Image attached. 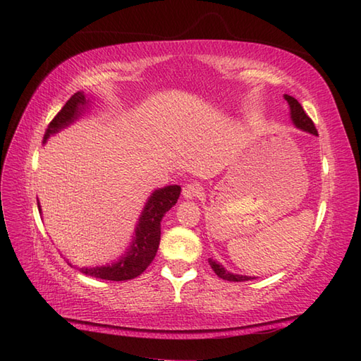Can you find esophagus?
<instances>
[{
  "mask_svg": "<svg viewBox=\"0 0 361 361\" xmlns=\"http://www.w3.org/2000/svg\"><path fill=\"white\" fill-rule=\"evenodd\" d=\"M181 194L183 197L188 198V200H192V198H197L203 194V188L200 185H197V183H189V185H185V188H183Z\"/></svg>",
  "mask_w": 361,
  "mask_h": 361,
  "instance_id": "34e87169",
  "label": "esophagus"
}]
</instances>
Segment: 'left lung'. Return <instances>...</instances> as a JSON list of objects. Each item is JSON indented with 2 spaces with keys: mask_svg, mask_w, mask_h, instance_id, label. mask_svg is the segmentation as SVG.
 <instances>
[{
  "mask_svg": "<svg viewBox=\"0 0 361 361\" xmlns=\"http://www.w3.org/2000/svg\"><path fill=\"white\" fill-rule=\"evenodd\" d=\"M286 97V101L288 102L290 105V114H291V121H293V124L298 127L304 130V132H309L312 135H317L318 136V132L315 128V124H313V121L307 116V113L304 111V109L301 106V104H299L295 97H291L288 94L283 96ZM209 265L214 270V273H216L219 278L225 279V281H231V282H242V281H250V279H255L251 278V276H242V274H234V273H229L226 271L224 267H221L220 264H217L216 260L209 259Z\"/></svg>",
  "mask_w": 361,
  "mask_h": 361,
  "instance_id": "8db88e82",
  "label": "left lung"
}]
</instances>
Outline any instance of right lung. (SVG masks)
I'll use <instances>...</instances> for the list:
<instances>
[{
    "label": "right lung",
    "instance_id": "right-lung-1",
    "mask_svg": "<svg viewBox=\"0 0 361 361\" xmlns=\"http://www.w3.org/2000/svg\"><path fill=\"white\" fill-rule=\"evenodd\" d=\"M87 104L88 101L82 91L74 93L70 101L63 105V109L56 114V118L49 122L44 132L43 142H46L51 135L60 132V130L78 119L85 111ZM181 188L176 185L157 189L144 206L140 221H137L135 229L133 242L126 251V255L110 265L83 267L80 268V271L87 276L105 281H128L137 278L157 256L161 237V220L178 200ZM38 206H40V203H38ZM38 211L42 212L40 208H38Z\"/></svg>",
    "mask_w": 361,
    "mask_h": 361
}]
</instances>
